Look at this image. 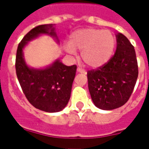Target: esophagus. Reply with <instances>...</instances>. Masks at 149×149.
Masks as SVG:
<instances>
[{
  "label": "esophagus",
  "instance_id": "esophagus-1",
  "mask_svg": "<svg viewBox=\"0 0 149 149\" xmlns=\"http://www.w3.org/2000/svg\"><path fill=\"white\" fill-rule=\"evenodd\" d=\"M77 72H80V73H84V74H86V71L81 68H77Z\"/></svg>",
  "mask_w": 149,
  "mask_h": 149
}]
</instances>
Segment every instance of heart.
Here are the masks:
<instances>
[{
	"mask_svg": "<svg viewBox=\"0 0 149 149\" xmlns=\"http://www.w3.org/2000/svg\"><path fill=\"white\" fill-rule=\"evenodd\" d=\"M115 45V37L112 32L85 28L72 33L69 42L64 44V49L71 55L76 54V49L81 51V57L84 63L91 68H96L109 61Z\"/></svg>",
	"mask_w": 149,
	"mask_h": 149,
	"instance_id": "b5f03b06",
	"label": "heart"
}]
</instances>
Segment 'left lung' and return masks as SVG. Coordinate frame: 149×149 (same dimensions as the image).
I'll list each match as a JSON object with an SVG mask.
<instances>
[{"mask_svg":"<svg viewBox=\"0 0 149 149\" xmlns=\"http://www.w3.org/2000/svg\"><path fill=\"white\" fill-rule=\"evenodd\" d=\"M116 49L107 64L87 73L88 85L95 106L112 110L129 99L138 77L134 47L125 35L116 34Z\"/></svg>","mask_w":149,"mask_h":149,"instance_id":"8db88e82","label":"left lung"}]
</instances>
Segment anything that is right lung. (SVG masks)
<instances>
[{"instance_id": "right-lung-1", "label": "right lung", "mask_w": 149, "mask_h": 149, "mask_svg": "<svg viewBox=\"0 0 149 149\" xmlns=\"http://www.w3.org/2000/svg\"><path fill=\"white\" fill-rule=\"evenodd\" d=\"M41 35L60 40L55 24H42L28 33L19 44L16 56V72L23 93L36 109L46 112H57L65 109L71 96L77 66L65 65L60 59L44 68H33L25 61L24 49L29 41Z\"/></svg>"}]
</instances>
